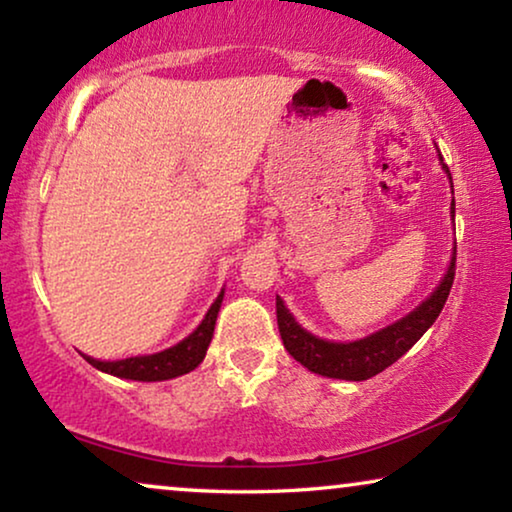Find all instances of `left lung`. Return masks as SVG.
Returning a JSON list of instances; mask_svg holds the SVG:
<instances>
[{"instance_id":"8db88e82","label":"left lung","mask_w":512,"mask_h":512,"mask_svg":"<svg viewBox=\"0 0 512 512\" xmlns=\"http://www.w3.org/2000/svg\"><path fill=\"white\" fill-rule=\"evenodd\" d=\"M443 162V157H441ZM445 174H448L450 183V169L443 164ZM452 220H455V199H452ZM455 262H457V248L452 253L450 266L445 271L441 285L436 287L434 294L427 301H422L415 311H410L406 318L394 322V325L376 331V334L359 338V341L350 343H334L325 341V338L313 336L311 331L294 320V315L287 311L283 299L276 297V318H278V331L283 338L285 350L304 364L308 371L320 373L327 378H341V380H369L392 366L401 355L413 348L420 341L424 331L434 325L438 313L443 311L445 301H448L452 280H455Z\"/></svg>"}]
</instances>
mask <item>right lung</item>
<instances>
[{
  "mask_svg": "<svg viewBox=\"0 0 512 512\" xmlns=\"http://www.w3.org/2000/svg\"><path fill=\"white\" fill-rule=\"evenodd\" d=\"M225 292L218 294V299L213 301V306L208 308L206 318L201 320V325L192 331L190 336L183 338L181 343H176L174 348L155 352V355H143V357H127L118 359V362H99V359L85 357L95 369L111 373V376L127 378V380H143V383H155V380H169L178 378L183 373H190L192 369L204 362L208 343L213 338L215 320H218V311L222 304Z\"/></svg>",
  "mask_w": 512,
  "mask_h": 512,
  "instance_id": "add662e5",
  "label": "right lung"
}]
</instances>
